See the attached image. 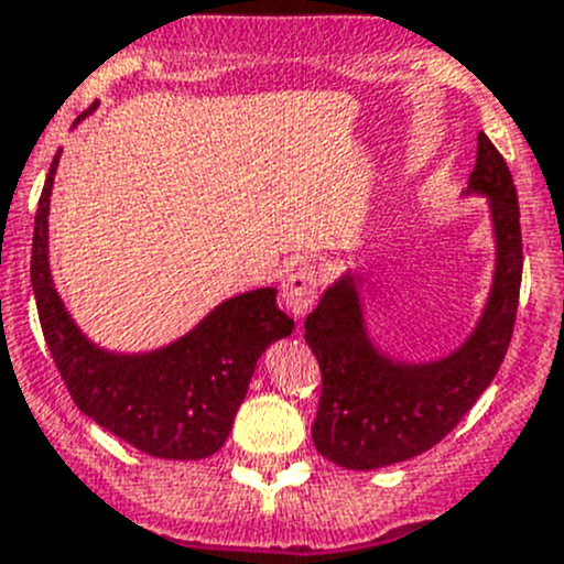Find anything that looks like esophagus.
Listing matches in <instances>:
<instances>
[{
  "label": "esophagus",
  "instance_id": "esophagus-1",
  "mask_svg": "<svg viewBox=\"0 0 564 564\" xmlns=\"http://www.w3.org/2000/svg\"><path fill=\"white\" fill-rule=\"evenodd\" d=\"M318 294V272L316 267H297L289 272L281 286V303L294 318H305L316 303Z\"/></svg>",
  "mask_w": 564,
  "mask_h": 564
}]
</instances>
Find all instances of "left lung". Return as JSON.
Wrapping results in <instances>:
<instances>
[{"label": "left lung", "instance_id": "obj_1", "mask_svg": "<svg viewBox=\"0 0 564 564\" xmlns=\"http://www.w3.org/2000/svg\"><path fill=\"white\" fill-rule=\"evenodd\" d=\"M466 193L488 198L494 224V283L469 338L447 357L401 362L379 351L362 316L360 278L346 272L305 318V340L322 368L314 420L316 451L344 469H382L431 451L475 406L497 377L519 311L521 213L513 174L486 133Z\"/></svg>", "mask_w": 564, "mask_h": 564}]
</instances>
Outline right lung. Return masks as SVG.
I'll return each instance as SVG.
<instances>
[{
	"label": "right lung",
	"mask_w": 564,
	"mask_h": 564,
	"mask_svg": "<svg viewBox=\"0 0 564 564\" xmlns=\"http://www.w3.org/2000/svg\"><path fill=\"white\" fill-rule=\"evenodd\" d=\"M95 108V106H93ZM89 108V111H93ZM84 111L76 122H82ZM59 152L51 161L32 237V289L40 327L70 398L100 429L155 458L198 460L218 453L246 401L256 360L292 335L275 289H253L209 311L161 349L122 355L76 327L48 267V207Z\"/></svg>",
	"instance_id": "right-lung-1"
}]
</instances>
